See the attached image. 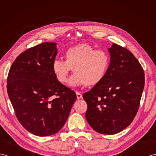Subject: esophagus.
Masks as SVG:
<instances>
[{"label": "esophagus", "mask_w": 156, "mask_h": 156, "mask_svg": "<svg viewBox=\"0 0 156 156\" xmlns=\"http://www.w3.org/2000/svg\"><path fill=\"white\" fill-rule=\"evenodd\" d=\"M76 97H77V98L80 99L82 97V94L80 93V92H76Z\"/></svg>", "instance_id": "1"}]
</instances>
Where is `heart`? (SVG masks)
Here are the masks:
<instances>
[{"mask_svg": "<svg viewBox=\"0 0 156 156\" xmlns=\"http://www.w3.org/2000/svg\"><path fill=\"white\" fill-rule=\"evenodd\" d=\"M65 61L55 59L52 69L58 80L62 84L68 81V76L73 69L75 74L69 81L70 87L87 84L93 86L99 83L107 73L110 56L101 49H97L90 45L82 44L66 51Z\"/></svg>", "mask_w": 156, "mask_h": 156, "instance_id": "obj_1", "label": "heart"}]
</instances>
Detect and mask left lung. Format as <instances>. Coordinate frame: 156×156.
I'll return each mask as SVG.
<instances>
[{"label": "left lung", "instance_id": "8db88e82", "mask_svg": "<svg viewBox=\"0 0 156 156\" xmlns=\"http://www.w3.org/2000/svg\"><path fill=\"white\" fill-rule=\"evenodd\" d=\"M110 64L103 79L83 98L86 119L98 133L113 135L131 123L140 107L145 84L143 68L127 49L113 44L108 48Z\"/></svg>", "mask_w": 156, "mask_h": 156}]
</instances>
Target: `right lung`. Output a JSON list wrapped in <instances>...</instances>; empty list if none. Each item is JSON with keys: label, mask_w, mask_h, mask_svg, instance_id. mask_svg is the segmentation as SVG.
I'll use <instances>...</instances> for the list:
<instances>
[{"label": "right lung", "mask_w": 156, "mask_h": 156, "mask_svg": "<svg viewBox=\"0 0 156 156\" xmlns=\"http://www.w3.org/2000/svg\"><path fill=\"white\" fill-rule=\"evenodd\" d=\"M55 43L44 42L21 53L7 77V92L16 117L26 130L49 136L66 123L76 99L74 90L56 78L52 63Z\"/></svg>", "instance_id": "add662e5"}]
</instances>
